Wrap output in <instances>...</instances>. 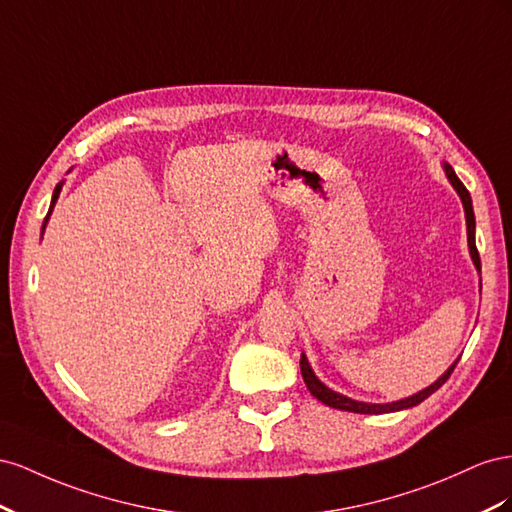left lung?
Here are the masks:
<instances>
[{"mask_svg":"<svg viewBox=\"0 0 512 512\" xmlns=\"http://www.w3.org/2000/svg\"><path fill=\"white\" fill-rule=\"evenodd\" d=\"M442 169L446 173L448 182L452 184V188H455L461 203H463V212H465V225H467V248H470V257L474 261L476 270L480 272V257H478V251H476V218H474V208H472V197L470 193H467V188L463 186V182L457 178L455 169H452L448 163H442ZM459 358L450 364V367L435 379V382L427 388H422L420 392L412 394V397H405V399H399V401H392V403H364V401H356V399H349L345 397V394L341 392H334L332 388H328L321 379L315 375V371L311 369L309 364V358H306L304 354L300 356V371H302V379L306 388H309V392L313 394V397L317 401H321L328 407H337V410H343V412H354V414H388V412H401V410H407V407H414L418 403L425 401L427 397H431V394L440 388L446 379L450 377V373L455 371Z\"/></svg>","mask_w":512,"mask_h":512,"instance_id":"1","label":"left lung"}]
</instances>
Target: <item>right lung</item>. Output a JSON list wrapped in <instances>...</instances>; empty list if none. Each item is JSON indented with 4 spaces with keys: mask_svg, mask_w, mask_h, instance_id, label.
<instances>
[{
    "mask_svg": "<svg viewBox=\"0 0 512 512\" xmlns=\"http://www.w3.org/2000/svg\"><path fill=\"white\" fill-rule=\"evenodd\" d=\"M62 186H64V180L55 186L53 197H51V206H49V212H47V218H45V223H42V233H45V227H47V223H49V216H51V212H53V208H55V201H57V197H60V193H62Z\"/></svg>",
    "mask_w": 512,
    "mask_h": 512,
    "instance_id": "right-lung-1",
    "label": "right lung"
}]
</instances>
